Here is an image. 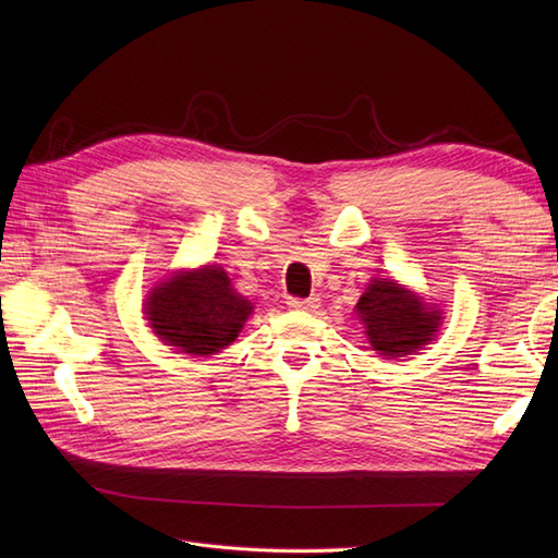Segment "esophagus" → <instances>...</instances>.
Instances as JSON below:
<instances>
[{
  "mask_svg": "<svg viewBox=\"0 0 558 558\" xmlns=\"http://www.w3.org/2000/svg\"><path fill=\"white\" fill-rule=\"evenodd\" d=\"M291 310H302V312H314L320 307V300L318 298H289L286 302Z\"/></svg>",
  "mask_w": 558,
  "mask_h": 558,
  "instance_id": "34e87169",
  "label": "esophagus"
}]
</instances>
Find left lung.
I'll return each mask as SVG.
<instances>
[{
	"mask_svg": "<svg viewBox=\"0 0 558 558\" xmlns=\"http://www.w3.org/2000/svg\"><path fill=\"white\" fill-rule=\"evenodd\" d=\"M365 326L367 342L381 356H408L435 340L442 326V312L430 307L424 298L404 289L396 279L367 283L356 310Z\"/></svg>",
	"mask_w": 558,
	"mask_h": 558,
	"instance_id": "obj_1",
	"label": "left lung"
}]
</instances>
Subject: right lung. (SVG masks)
Here are the masks:
<instances>
[{"label": "right lung", "instance_id": "obj_1", "mask_svg": "<svg viewBox=\"0 0 558 558\" xmlns=\"http://www.w3.org/2000/svg\"><path fill=\"white\" fill-rule=\"evenodd\" d=\"M251 312V302L232 289L218 265L174 272L154 286L144 302L150 330L189 356H211L232 344Z\"/></svg>", "mask_w": 558, "mask_h": 558}]
</instances>
